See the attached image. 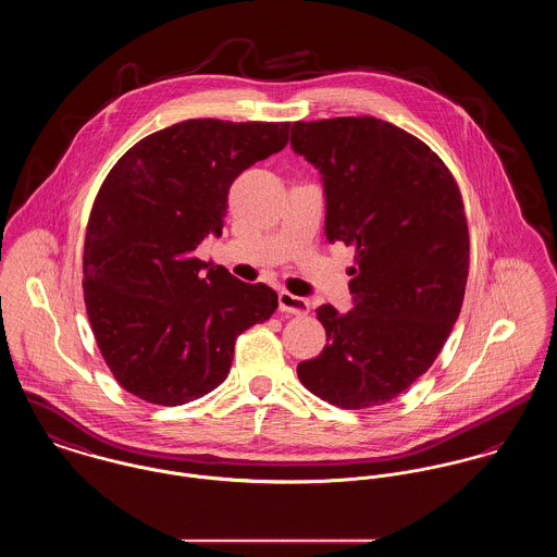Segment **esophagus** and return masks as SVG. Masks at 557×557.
Returning <instances> with one entry per match:
<instances>
[{
  "instance_id": "obj_1",
  "label": "esophagus",
  "mask_w": 557,
  "mask_h": 557,
  "mask_svg": "<svg viewBox=\"0 0 557 557\" xmlns=\"http://www.w3.org/2000/svg\"><path fill=\"white\" fill-rule=\"evenodd\" d=\"M278 308L283 310V312H292V314H308V310H310V304L308 300H304L300 296H294V294H289V292H281L278 294Z\"/></svg>"
}]
</instances>
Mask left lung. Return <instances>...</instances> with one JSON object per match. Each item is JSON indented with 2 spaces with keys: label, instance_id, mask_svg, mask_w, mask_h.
<instances>
[{
  "label": "left lung",
  "instance_id": "obj_1",
  "mask_svg": "<svg viewBox=\"0 0 557 557\" xmlns=\"http://www.w3.org/2000/svg\"><path fill=\"white\" fill-rule=\"evenodd\" d=\"M292 147L321 174L327 240L355 249V308H317L327 345L298 376L345 410L387 405L434 363L461 310L470 238L459 187L425 143L374 116L296 121Z\"/></svg>",
  "mask_w": 557,
  "mask_h": 557
}]
</instances>
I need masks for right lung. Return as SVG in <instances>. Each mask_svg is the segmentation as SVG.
<instances>
[{
    "label": "right lung",
    "mask_w": 557,
    "mask_h": 557,
    "mask_svg": "<svg viewBox=\"0 0 557 557\" xmlns=\"http://www.w3.org/2000/svg\"><path fill=\"white\" fill-rule=\"evenodd\" d=\"M287 140L289 123L189 119L143 138L101 183L85 234V306L106 366L136 398H202L225 381L236 338L276 310L274 289L196 249L221 234L238 174Z\"/></svg>",
    "instance_id": "right-lung-1"
}]
</instances>
